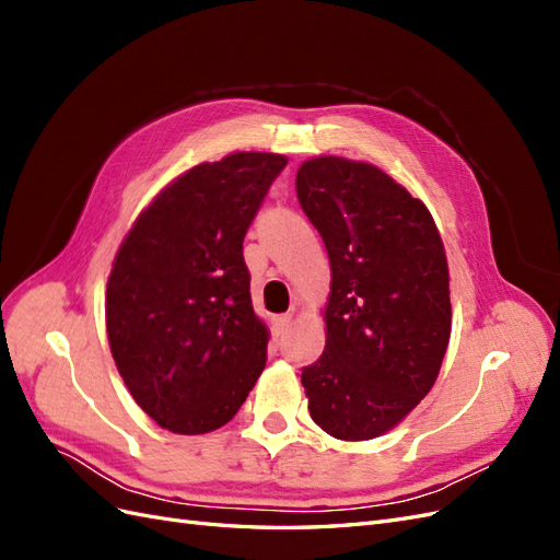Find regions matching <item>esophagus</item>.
I'll use <instances>...</instances> for the list:
<instances>
[{
	"label": "esophagus",
	"mask_w": 560,
	"mask_h": 560,
	"mask_svg": "<svg viewBox=\"0 0 560 560\" xmlns=\"http://www.w3.org/2000/svg\"><path fill=\"white\" fill-rule=\"evenodd\" d=\"M276 329H278V334H284L287 331V327L292 325V313H284V315H278L276 319Z\"/></svg>",
	"instance_id": "34e87169"
}]
</instances>
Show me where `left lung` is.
Returning <instances> with one entry per match:
<instances>
[{
  "mask_svg": "<svg viewBox=\"0 0 560 560\" xmlns=\"http://www.w3.org/2000/svg\"><path fill=\"white\" fill-rule=\"evenodd\" d=\"M296 196L331 261L327 346L303 366L327 434L364 442L425 397L451 338L448 264L430 210L371 163L311 159Z\"/></svg>",
  "mask_w": 560,
  "mask_h": 560,
  "instance_id": "obj_1",
  "label": "left lung"
}]
</instances>
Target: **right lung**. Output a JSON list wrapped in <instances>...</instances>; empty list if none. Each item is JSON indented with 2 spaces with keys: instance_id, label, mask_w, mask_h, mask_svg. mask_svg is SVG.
<instances>
[{
  "instance_id": "obj_1",
  "label": "right lung",
  "mask_w": 560,
  "mask_h": 560,
  "mask_svg": "<svg viewBox=\"0 0 560 560\" xmlns=\"http://www.w3.org/2000/svg\"><path fill=\"white\" fill-rule=\"evenodd\" d=\"M287 159L238 151L177 177L138 217L107 282V336L140 409L177 434L238 413L266 366L243 241Z\"/></svg>"
}]
</instances>
